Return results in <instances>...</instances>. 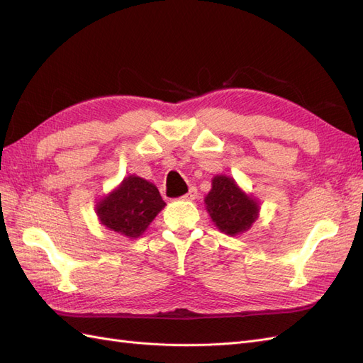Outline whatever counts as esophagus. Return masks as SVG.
<instances>
[{"instance_id":"obj_1","label":"esophagus","mask_w":363,"mask_h":363,"mask_svg":"<svg viewBox=\"0 0 363 363\" xmlns=\"http://www.w3.org/2000/svg\"><path fill=\"white\" fill-rule=\"evenodd\" d=\"M196 194H199V192H196V188H194V186H191L189 191L186 192V195H183L182 199H183V200H188V201H194V200L196 199Z\"/></svg>"}]
</instances>
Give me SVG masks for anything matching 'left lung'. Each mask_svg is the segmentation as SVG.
<instances>
[{
	"instance_id": "1",
	"label": "left lung",
	"mask_w": 363,
	"mask_h": 363,
	"mask_svg": "<svg viewBox=\"0 0 363 363\" xmlns=\"http://www.w3.org/2000/svg\"><path fill=\"white\" fill-rule=\"evenodd\" d=\"M204 204L213 224L228 236L245 233L259 218L260 203L228 175H215Z\"/></svg>"
}]
</instances>
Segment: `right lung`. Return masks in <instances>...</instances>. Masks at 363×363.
Wrapping results in <instances>:
<instances>
[{
  "label": "right lung",
  "mask_w": 363,
  "mask_h": 363,
  "mask_svg": "<svg viewBox=\"0 0 363 363\" xmlns=\"http://www.w3.org/2000/svg\"><path fill=\"white\" fill-rule=\"evenodd\" d=\"M164 206L156 184L133 174L98 200L95 212L107 230L135 239L145 232Z\"/></svg>",
  "instance_id": "1"
}]
</instances>
